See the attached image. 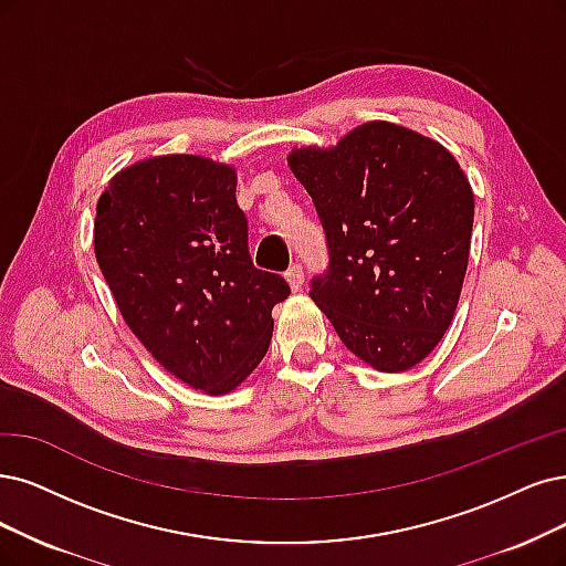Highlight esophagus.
I'll list each match as a JSON object with an SVG mask.
<instances>
[{"instance_id":"obj_1","label":"esophagus","mask_w":566,"mask_h":566,"mask_svg":"<svg viewBox=\"0 0 566 566\" xmlns=\"http://www.w3.org/2000/svg\"><path fill=\"white\" fill-rule=\"evenodd\" d=\"M286 282H289V286L294 289V291H298L301 286H303V280H305V275H303V265L301 263H294L291 265L289 270H286Z\"/></svg>"}]
</instances>
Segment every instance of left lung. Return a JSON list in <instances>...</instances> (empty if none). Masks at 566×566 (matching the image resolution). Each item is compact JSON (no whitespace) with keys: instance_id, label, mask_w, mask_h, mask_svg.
I'll use <instances>...</instances> for the list:
<instances>
[{"instance_id":"1","label":"left lung","mask_w":566,"mask_h":566,"mask_svg":"<svg viewBox=\"0 0 566 566\" xmlns=\"http://www.w3.org/2000/svg\"><path fill=\"white\" fill-rule=\"evenodd\" d=\"M289 167L317 207L326 275L310 298L340 340L382 373L420 364L452 324L469 265L473 191L443 144L368 120Z\"/></svg>"}]
</instances>
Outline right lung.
Listing matches in <instances>:
<instances>
[{
	"mask_svg": "<svg viewBox=\"0 0 566 566\" xmlns=\"http://www.w3.org/2000/svg\"><path fill=\"white\" fill-rule=\"evenodd\" d=\"M233 165L205 156L133 163L97 200L95 259L125 324L154 359L209 396L265 357L272 307L289 296L254 268Z\"/></svg>",
	"mask_w": 566,
	"mask_h": 566,
	"instance_id": "right-lung-1",
	"label": "right lung"
}]
</instances>
